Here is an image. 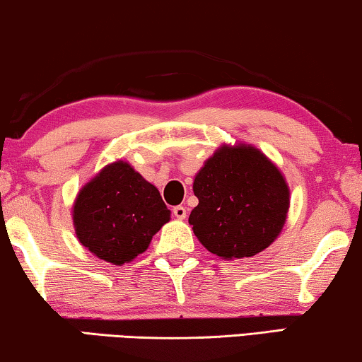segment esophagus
Returning a JSON list of instances; mask_svg holds the SVG:
<instances>
[{"label": "esophagus", "instance_id": "1", "mask_svg": "<svg viewBox=\"0 0 362 362\" xmlns=\"http://www.w3.org/2000/svg\"><path fill=\"white\" fill-rule=\"evenodd\" d=\"M173 214H175V217H176V218L185 220V218H186V207H182V206H176L175 209H173Z\"/></svg>", "mask_w": 362, "mask_h": 362}]
</instances>
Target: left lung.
Instances as JSON below:
<instances>
[{"mask_svg": "<svg viewBox=\"0 0 362 362\" xmlns=\"http://www.w3.org/2000/svg\"><path fill=\"white\" fill-rule=\"evenodd\" d=\"M194 235L220 258L253 256L274 242L289 211L281 171L255 146H222L194 180Z\"/></svg>", "mask_w": 362, "mask_h": 362, "instance_id": "1", "label": "left lung"}]
</instances>
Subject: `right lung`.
Returning <instances> with one entry per match:
<instances>
[{
    "label": "right lung",
    "mask_w": 362,
    "mask_h": 362,
    "mask_svg": "<svg viewBox=\"0 0 362 362\" xmlns=\"http://www.w3.org/2000/svg\"><path fill=\"white\" fill-rule=\"evenodd\" d=\"M168 220L170 211L158 189L124 161L101 170L80 191L73 207L80 243L117 266L144 253Z\"/></svg>",
    "instance_id": "right-lung-1"
}]
</instances>
